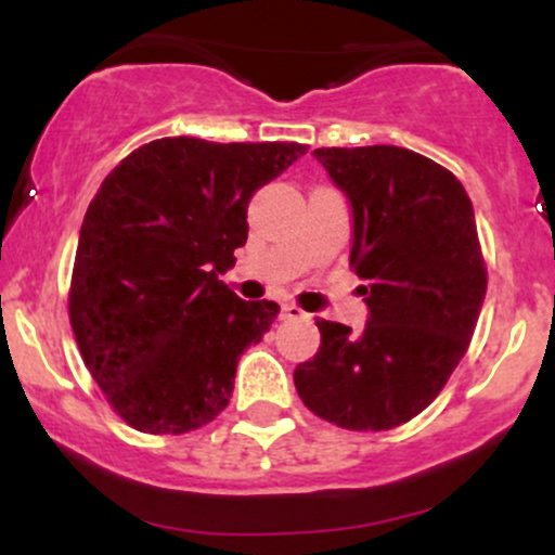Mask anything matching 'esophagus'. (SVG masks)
<instances>
[{
    "label": "esophagus",
    "mask_w": 555,
    "mask_h": 555,
    "mask_svg": "<svg viewBox=\"0 0 555 555\" xmlns=\"http://www.w3.org/2000/svg\"><path fill=\"white\" fill-rule=\"evenodd\" d=\"M282 318L284 321H295V318H308V313H305V310H299L297 305H284Z\"/></svg>",
    "instance_id": "34e87169"
}]
</instances>
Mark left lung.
Segmentation results:
<instances>
[{"mask_svg":"<svg viewBox=\"0 0 555 555\" xmlns=\"http://www.w3.org/2000/svg\"><path fill=\"white\" fill-rule=\"evenodd\" d=\"M352 208L349 263L360 334L315 321L321 347L295 367L299 399L347 430H391L446 386L477 326L488 273L473 201L441 164L397 149H315Z\"/></svg>","mask_w":555,"mask_h":555,"instance_id":"obj_1","label":"left lung"}]
</instances>
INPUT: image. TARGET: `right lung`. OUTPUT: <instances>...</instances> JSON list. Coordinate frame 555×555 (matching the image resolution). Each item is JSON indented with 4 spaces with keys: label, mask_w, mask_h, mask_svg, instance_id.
<instances>
[{
    "label": "right lung",
    "mask_w": 555,
    "mask_h": 555,
    "mask_svg": "<svg viewBox=\"0 0 555 555\" xmlns=\"http://www.w3.org/2000/svg\"><path fill=\"white\" fill-rule=\"evenodd\" d=\"M299 143L162 138L132 151L88 206L69 323L106 401L135 430L180 436L232 399L240 354L279 305L221 282L247 240V203Z\"/></svg>",
    "instance_id": "add662e5"
}]
</instances>
